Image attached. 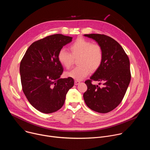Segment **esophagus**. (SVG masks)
Returning a JSON list of instances; mask_svg holds the SVG:
<instances>
[{
	"label": "esophagus",
	"mask_w": 150,
	"mask_h": 150,
	"mask_svg": "<svg viewBox=\"0 0 150 150\" xmlns=\"http://www.w3.org/2000/svg\"><path fill=\"white\" fill-rule=\"evenodd\" d=\"M80 83H81V82L79 81H75V82H74V83H75V85H79Z\"/></svg>",
	"instance_id": "1"
}]
</instances>
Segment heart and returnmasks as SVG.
Instances as JSON below:
<instances>
[{
	"instance_id": "b5f03b06",
	"label": "heart",
	"mask_w": 150,
	"mask_h": 150,
	"mask_svg": "<svg viewBox=\"0 0 150 150\" xmlns=\"http://www.w3.org/2000/svg\"><path fill=\"white\" fill-rule=\"evenodd\" d=\"M71 53L65 49H61L57 54L59 62L67 69L71 68L74 58L78 57L76 67L66 73L68 77L77 81L84 79L90 72H95L101 67L103 60L101 47L93 44L89 40L78 38L69 46Z\"/></svg>"
}]
</instances>
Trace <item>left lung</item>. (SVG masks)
I'll use <instances>...</instances> for the list:
<instances>
[{
    "label": "left lung",
    "mask_w": 150,
    "mask_h": 150,
    "mask_svg": "<svg viewBox=\"0 0 150 150\" xmlns=\"http://www.w3.org/2000/svg\"><path fill=\"white\" fill-rule=\"evenodd\" d=\"M95 40L103 51L101 67L85 83V104L93 111L108 113L120 103L131 81L130 62L122 47L112 38L104 34H84ZM92 80L103 83L102 88L91 83Z\"/></svg>",
    "instance_id": "1"
}]
</instances>
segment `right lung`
<instances>
[{"instance_id":"obj_1","label":"right lung","mask_w":150,"mask_h":150,"mask_svg":"<svg viewBox=\"0 0 150 150\" xmlns=\"http://www.w3.org/2000/svg\"><path fill=\"white\" fill-rule=\"evenodd\" d=\"M72 40V37L54 34L34 42L20 63L23 92L35 109L43 113L59 110L74 85L70 77L60 78L63 68L57 54Z\"/></svg>"}]
</instances>
